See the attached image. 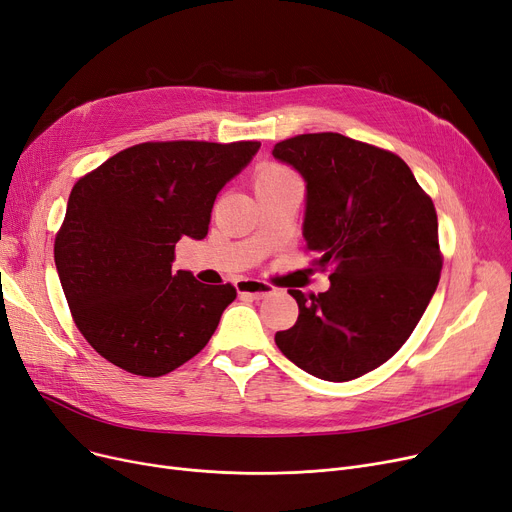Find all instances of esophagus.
<instances>
[{
  "label": "esophagus",
  "instance_id": "1",
  "mask_svg": "<svg viewBox=\"0 0 512 512\" xmlns=\"http://www.w3.org/2000/svg\"><path fill=\"white\" fill-rule=\"evenodd\" d=\"M236 291L240 297H251V299H263L274 293V288L268 282L253 280V278H244L236 282Z\"/></svg>",
  "mask_w": 512,
  "mask_h": 512
}]
</instances>
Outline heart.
Returning <instances> with one entry per match:
<instances>
[{"label": "heart", "mask_w": 512, "mask_h": 512, "mask_svg": "<svg viewBox=\"0 0 512 512\" xmlns=\"http://www.w3.org/2000/svg\"><path fill=\"white\" fill-rule=\"evenodd\" d=\"M293 173H288L284 167H278V165H265L259 169L257 173V180H255V186L257 184H274V182H284V180H291Z\"/></svg>", "instance_id": "obj_1"}]
</instances>
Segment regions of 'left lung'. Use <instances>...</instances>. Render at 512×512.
I'll use <instances>...</instances> for the list:
<instances>
[{"label":"left lung","instance_id":"obj_1","mask_svg":"<svg viewBox=\"0 0 512 512\" xmlns=\"http://www.w3.org/2000/svg\"><path fill=\"white\" fill-rule=\"evenodd\" d=\"M272 154L303 177V238L330 268L326 293L288 288L299 318L276 345L322 381L358 379L406 343L435 293L433 201L397 154L341 133H303Z\"/></svg>","mask_w":512,"mask_h":512}]
</instances>
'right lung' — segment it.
I'll return each mask as SVG.
<instances>
[{"instance_id": "right-lung-1", "label": "right lung", "mask_w": 512, "mask_h": 512, "mask_svg": "<svg viewBox=\"0 0 512 512\" xmlns=\"http://www.w3.org/2000/svg\"><path fill=\"white\" fill-rule=\"evenodd\" d=\"M259 146L146 142L75 184L54 261L77 328L110 364L163 376L209 343L236 288L173 274L175 242L207 236L219 190Z\"/></svg>"}]
</instances>
